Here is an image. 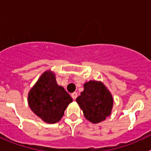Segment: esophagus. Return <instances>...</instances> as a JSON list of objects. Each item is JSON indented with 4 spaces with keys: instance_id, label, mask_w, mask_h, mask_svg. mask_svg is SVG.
<instances>
[{
    "instance_id": "esophagus-1",
    "label": "esophagus",
    "mask_w": 151,
    "mask_h": 151,
    "mask_svg": "<svg viewBox=\"0 0 151 151\" xmlns=\"http://www.w3.org/2000/svg\"><path fill=\"white\" fill-rule=\"evenodd\" d=\"M71 96L72 97H73V99L75 100L77 97H78V94H77V92H73V93H72Z\"/></svg>"
}]
</instances>
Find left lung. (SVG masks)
Masks as SVG:
<instances>
[{"mask_svg": "<svg viewBox=\"0 0 151 151\" xmlns=\"http://www.w3.org/2000/svg\"><path fill=\"white\" fill-rule=\"evenodd\" d=\"M88 120L97 123L109 116L113 107L112 95L101 82L90 81L84 85V91L76 98Z\"/></svg>", "mask_w": 151, "mask_h": 151, "instance_id": "1", "label": "left lung"}]
</instances>
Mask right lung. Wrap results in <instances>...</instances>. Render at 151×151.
Masks as SVG:
<instances>
[{
	"mask_svg": "<svg viewBox=\"0 0 151 151\" xmlns=\"http://www.w3.org/2000/svg\"><path fill=\"white\" fill-rule=\"evenodd\" d=\"M73 101L65 89L57 85L54 73L47 71L29 93L28 102L36 115L47 123L60 121Z\"/></svg>",
	"mask_w": 151,
	"mask_h": 151,
	"instance_id": "1",
	"label": "right lung"
}]
</instances>
